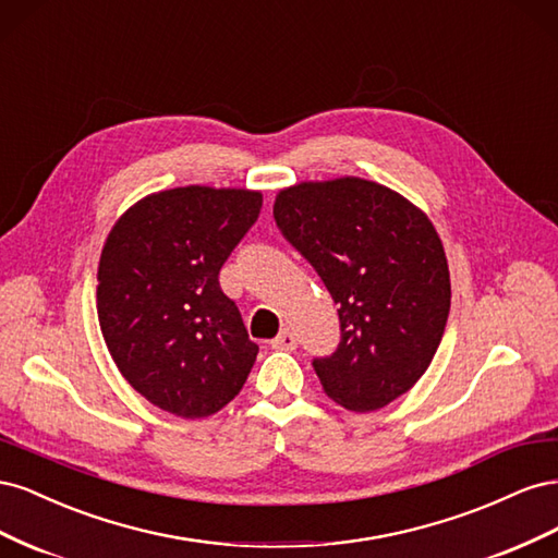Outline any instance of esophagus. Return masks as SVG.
<instances>
[{
    "instance_id": "34e87169",
    "label": "esophagus",
    "mask_w": 558,
    "mask_h": 558,
    "mask_svg": "<svg viewBox=\"0 0 558 558\" xmlns=\"http://www.w3.org/2000/svg\"><path fill=\"white\" fill-rule=\"evenodd\" d=\"M298 347V337L293 330H281L275 340H272V349H279V351H293Z\"/></svg>"
}]
</instances>
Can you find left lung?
Here are the masks:
<instances>
[{
    "mask_svg": "<svg viewBox=\"0 0 558 558\" xmlns=\"http://www.w3.org/2000/svg\"><path fill=\"white\" fill-rule=\"evenodd\" d=\"M275 221L340 314V344L312 365L328 398L375 412L426 373L451 283L440 238L410 199L375 181H305L277 195Z\"/></svg>",
    "mask_w": 558,
    "mask_h": 558,
    "instance_id": "left-lung-1",
    "label": "left lung"
}]
</instances>
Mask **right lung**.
Masks as SVG:
<instances>
[{"label": "right lung", "instance_id": "add662e5", "mask_svg": "<svg viewBox=\"0 0 558 558\" xmlns=\"http://www.w3.org/2000/svg\"><path fill=\"white\" fill-rule=\"evenodd\" d=\"M242 189L160 191L111 228L97 269V316L113 363L156 408L202 418L242 391L258 356L218 272L258 221Z\"/></svg>", "mask_w": 558, "mask_h": 558}]
</instances>
